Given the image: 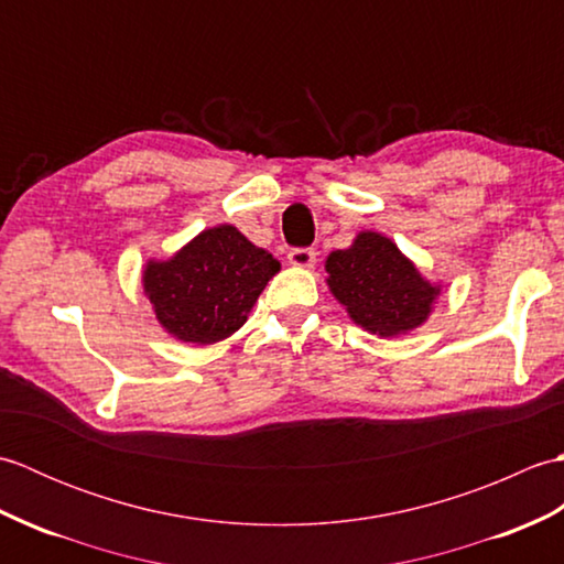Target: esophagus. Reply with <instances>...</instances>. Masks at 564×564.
I'll return each mask as SVG.
<instances>
[{"mask_svg":"<svg viewBox=\"0 0 564 564\" xmlns=\"http://www.w3.org/2000/svg\"><path fill=\"white\" fill-rule=\"evenodd\" d=\"M315 249H307V247H295L289 251V261L293 263L295 269H313L315 267Z\"/></svg>","mask_w":564,"mask_h":564,"instance_id":"34e87169","label":"esophagus"}]
</instances>
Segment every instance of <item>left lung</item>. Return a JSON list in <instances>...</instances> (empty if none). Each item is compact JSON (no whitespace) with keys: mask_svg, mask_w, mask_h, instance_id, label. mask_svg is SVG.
<instances>
[{"mask_svg":"<svg viewBox=\"0 0 564 564\" xmlns=\"http://www.w3.org/2000/svg\"><path fill=\"white\" fill-rule=\"evenodd\" d=\"M325 269L349 317L382 339L422 327L441 293L390 237L370 230L358 232L349 249L332 251Z\"/></svg>","mask_w":564,"mask_h":564,"instance_id":"obj_1","label":"left lung"}]
</instances>
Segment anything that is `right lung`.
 Listing matches in <instances>:
<instances>
[{"mask_svg":"<svg viewBox=\"0 0 564 564\" xmlns=\"http://www.w3.org/2000/svg\"><path fill=\"white\" fill-rule=\"evenodd\" d=\"M281 271L267 249L232 225L196 235L172 259H150L142 289L164 332L191 344H215L247 322L257 297Z\"/></svg>","mask_w":564,"mask_h":564,"instance_id":"right-lung-1","label":"right lung"}]
</instances>
